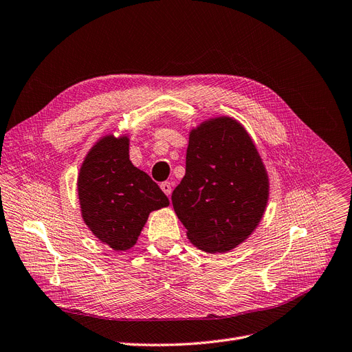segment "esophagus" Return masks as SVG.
Masks as SVG:
<instances>
[{
    "label": "esophagus",
    "instance_id": "esophagus-1",
    "mask_svg": "<svg viewBox=\"0 0 352 352\" xmlns=\"http://www.w3.org/2000/svg\"><path fill=\"white\" fill-rule=\"evenodd\" d=\"M160 188H162V190H163L167 196H170V193H172V184H170V182H163V184L160 185Z\"/></svg>",
    "mask_w": 352,
    "mask_h": 352
}]
</instances>
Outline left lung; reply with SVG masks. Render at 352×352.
I'll return each mask as SVG.
<instances>
[{
  "label": "left lung",
  "mask_w": 352,
  "mask_h": 352,
  "mask_svg": "<svg viewBox=\"0 0 352 352\" xmlns=\"http://www.w3.org/2000/svg\"><path fill=\"white\" fill-rule=\"evenodd\" d=\"M270 180L244 125L221 116L189 131L186 173L172 193L188 240L210 254L228 252L256 231Z\"/></svg>",
  "instance_id": "8db88e82"
}]
</instances>
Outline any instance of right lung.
Segmentation results:
<instances>
[{"mask_svg": "<svg viewBox=\"0 0 352 352\" xmlns=\"http://www.w3.org/2000/svg\"><path fill=\"white\" fill-rule=\"evenodd\" d=\"M76 185L83 222L114 251L134 247L148 215L168 206L156 182L131 163L129 134L109 133L96 140Z\"/></svg>", "mask_w": 352, "mask_h": 352, "instance_id": "add662e5", "label": "right lung"}]
</instances>
